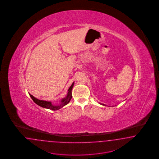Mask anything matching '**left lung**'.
<instances>
[{
  "label": "left lung",
  "mask_w": 159,
  "mask_h": 159,
  "mask_svg": "<svg viewBox=\"0 0 159 159\" xmlns=\"http://www.w3.org/2000/svg\"><path fill=\"white\" fill-rule=\"evenodd\" d=\"M99 104H101V105H102V106H106L105 104H102V103H100V102H99Z\"/></svg>",
  "instance_id": "left-lung-1"
}]
</instances>
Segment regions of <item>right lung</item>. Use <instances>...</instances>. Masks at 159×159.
<instances>
[{
    "label": "right lung",
    "mask_w": 159,
    "mask_h": 159,
    "mask_svg": "<svg viewBox=\"0 0 159 159\" xmlns=\"http://www.w3.org/2000/svg\"><path fill=\"white\" fill-rule=\"evenodd\" d=\"M73 85H74V82H73L72 85L69 88L66 96L63 98L60 101V102H61L60 104H58L57 106L53 105L51 101L40 100L36 98L35 97H34L33 95L30 94V93H29V95H30V96L31 97V98H32V100H33L35 104H37V105H39V106H40L41 107H43L44 108H47L49 110L56 111V110H58L61 109V108H62L63 106L67 105V104L70 102L72 97V90Z\"/></svg>",
    "instance_id": "add662e5"
}]
</instances>
